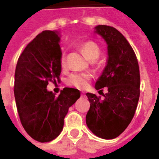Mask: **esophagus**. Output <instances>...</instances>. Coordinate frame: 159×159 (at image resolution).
Listing matches in <instances>:
<instances>
[{"mask_svg":"<svg viewBox=\"0 0 159 159\" xmlns=\"http://www.w3.org/2000/svg\"><path fill=\"white\" fill-rule=\"evenodd\" d=\"M81 96H82V97H83V96H85V93H82Z\"/></svg>","mask_w":159,"mask_h":159,"instance_id":"34e87169","label":"esophagus"}]
</instances>
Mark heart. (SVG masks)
Wrapping results in <instances>:
<instances>
[{
  "label": "heart",
  "instance_id": "1",
  "mask_svg": "<svg viewBox=\"0 0 159 159\" xmlns=\"http://www.w3.org/2000/svg\"><path fill=\"white\" fill-rule=\"evenodd\" d=\"M82 52L84 53L85 57L90 61H95L98 58L100 55L99 46L95 42L87 41L83 43L80 46ZM61 67H66V56L65 53H62L61 56ZM91 79V75L87 73L82 74H73L67 79V83L71 85H74L78 88H85L88 85L89 80Z\"/></svg>",
  "mask_w": 159,
  "mask_h": 159
}]
</instances>
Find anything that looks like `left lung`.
<instances>
[{
    "label": "left lung",
    "instance_id": "1",
    "mask_svg": "<svg viewBox=\"0 0 159 159\" xmlns=\"http://www.w3.org/2000/svg\"><path fill=\"white\" fill-rule=\"evenodd\" d=\"M95 32L104 39L108 49L107 64L95 88L107 87L108 92L103 99L86 93L91 106L85 121L96 136L111 139L128 128L135 113L140 85L139 64L131 45L116 28L99 25Z\"/></svg>",
    "mask_w": 159,
    "mask_h": 159
}]
</instances>
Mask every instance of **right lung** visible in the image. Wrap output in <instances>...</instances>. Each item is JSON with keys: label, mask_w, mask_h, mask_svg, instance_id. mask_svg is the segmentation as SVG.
<instances>
[{"label": "right lung", "mask_w": 159, "mask_h": 159, "mask_svg": "<svg viewBox=\"0 0 159 159\" xmlns=\"http://www.w3.org/2000/svg\"><path fill=\"white\" fill-rule=\"evenodd\" d=\"M58 31H43L27 44L17 62L14 98L21 124L39 142L55 139L62 131L69 107L80 97L74 88H65L56 97L47 90L49 81L59 80L61 72Z\"/></svg>", "instance_id": "1"}]
</instances>
